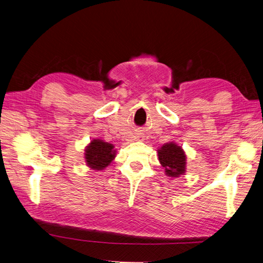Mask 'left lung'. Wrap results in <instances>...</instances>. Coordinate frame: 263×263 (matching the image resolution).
Segmentation results:
<instances>
[{"mask_svg":"<svg viewBox=\"0 0 263 263\" xmlns=\"http://www.w3.org/2000/svg\"><path fill=\"white\" fill-rule=\"evenodd\" d=\"M158 158L164 172L170 178H178L186 171V155L176 142H166L158 149Z\"/></svg>","mask_w":263,"mask_h":263,"instance_id":"obj_1","label":"left lung"}]
</instances>
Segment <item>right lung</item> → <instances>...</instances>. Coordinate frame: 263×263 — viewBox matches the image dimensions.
I'll list each match as a JSON object with an SVG mask.
<instances>
[{
	"label": "right lung",
	"mask_w": 263,
	"mask_h": 263,
	"mask_svg": "<svg viewBox=\"0 0 263 263\" xmlns=\"http://www.w3.org/2000/svg\"><path fill=\"white\" fill-rule=\"evenodd\" d=\"M116 156L114 145L102 139H93L84 149L86 165L92 170H104L113 162Z\"/></svg>",
	"instance_id": "add662e5"
}]
</instances>
